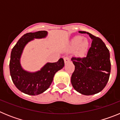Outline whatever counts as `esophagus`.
I'll use <instances>...</instances> for the list:
<instances>
[{
  "label": "esophagus",
  "instance_id": "esophagus-1",
  "mask_svg": "<svg viewBox=\"0 0 120 120\" xmlns=\"http://www.w3.org/2000/svg\"><path fill=\"white\" fill-rule=\"evenodd\" d=\"M64 62H65V64H67L68 62H70V58L68 56L65 57V58H64Z\"/></svg>",
  "mask_w": 120,
  "mask_h": 120
}]
</instances>
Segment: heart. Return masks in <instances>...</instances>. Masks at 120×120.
I'll return each instance as SVG.
<instances>
[{"label": "heart", "instance_id": "b5f03b06", "mask_svg": "<svg viewBox=\"0 0 120 120\" xmlns=\"http://www.w3.org/2000/svg\"><path fill=\"white\" fill-rule=\"evenodd\" d=\"M88 45V40L83 39V37L81 36H76L72 40L71 48L72 50H76V54L81 56L86 52Z\"/></svg>", "mask_w": 120, "mask_h": 120}]
</instances>
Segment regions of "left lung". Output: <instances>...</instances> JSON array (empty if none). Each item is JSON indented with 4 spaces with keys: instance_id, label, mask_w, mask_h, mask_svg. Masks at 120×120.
<instances>
[{
    "instance_id": "obj_1",
    "label": "left lung",
    "mask_w": 120,
    "mask_h": 120,
    "mask_svg": "<svg viewBox=\"0 0 120 120\" xmlns=\"http://www.w3.org/2000/svg\"><path fill=\"white\" fill-rule=\"evenodd\" d=\"M86 33L93 40L88 53L83 58H72L75 70L71 77L72 86L76 91L90 96L101 91L106 86L111 73L109 51L103 41Z\"/></svg>"
}]
</instances>
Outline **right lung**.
<instances>
[{
  "mask_svg": "<svg viewBox=\"0 0 120 120\" xmlns=\"http://www.w3.org/2000/svg\"><path fill=\"white\" fill-rule=\"evenodd\" d=\"M48 35L45 30L24 34L12 49L9 70L14 84L24 94L36 96L44 93L49 88L55 73L64 67V61L60 58L56 62H47L40 70L28 71L21 65V57L26 44L34 39L45 38Z\"/></svg>",
  "mask_w": 120,
  "mask_h": 120,
  "instance_id": "1",
  "label": "right lung"
}]
</instances>
